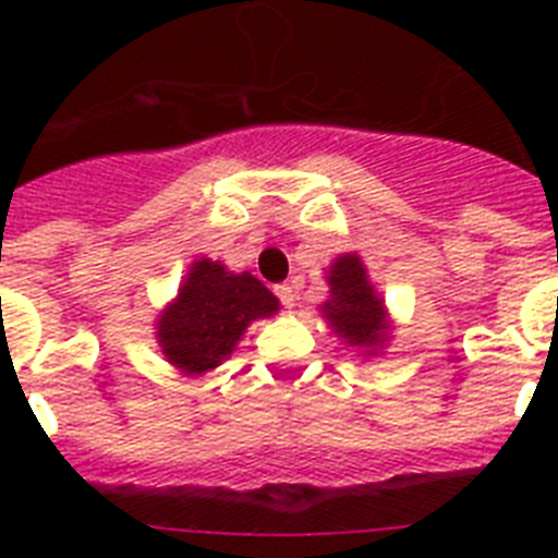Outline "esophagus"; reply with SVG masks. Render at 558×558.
I'll return each mask as SVG.
<instances>
[{"label":"esophagus","instance_id":"obj_1","mask_svg":"<svg viewBox=\"0 0 558 558\" xmlns=\"http://www.w3.org/2000/svg\"><path fill=\"white\" fill-rule=\"evenodd\" d=\"M275 295L280 298V304L287 306V310H292L298 301V287L295 283H280V287H275Z\"/></svg>","mask_w":558,"mask_h":558}]
</instances>
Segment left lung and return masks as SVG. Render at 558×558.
<instances>
[{
	"label": "left lung",
	"instance_id": "8db88e82",
	"mask_svg": "<svg viewBox=\"0 0 558 558\" xmlns=\"http://www.w3.org/2000/svg\"><path fill=\"white\" fill-rule=\"evenodd\" d=\"M327 283H330V301L322 306V313L332 332L348 341L350 348H362L367 356H376V350L385 348L388 341L390 322L385 301L376 295V289L367 280L362 257L341 254L330 266Z\"/></svg>",
	"mask_w": 558,
	"mask_h": 558
}]
</instances>
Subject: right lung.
<instances>
[{
  "instance_id": "add662e5",
  "label": "right lung",
  "mask_w": 558,
  "mask_h": 558,
  "mask_svg": "<svg viewBox=\"0 0 558 558\" xmlns=\"http://www.w3.org/2000/svg\"><path fill=\"white\" fill-rule=\"evenodd\" d=\"M280 310L278 298L248 271H228L199 257L179 287L177 301L159 315L161 353L185 376H202L231 356L245 327Z\"/></svg>"
}]
</instances>
